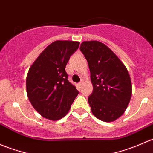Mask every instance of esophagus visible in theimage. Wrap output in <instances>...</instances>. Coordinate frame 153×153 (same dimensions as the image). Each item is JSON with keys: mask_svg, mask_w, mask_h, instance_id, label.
<instances>
[{"mask_svg": "<svg viewBox=\"0 0 153 153\" xmlns=\"http://www.w3.org/2000/svg\"><path fill=\"white\" fill-rule=\"evenodd\" d=\"M83 84H84V82H83V81H81V82L79 83V86H82Z\"/></svg>", "mask_w": 153, "mask_h": 153, "instance_id": "obj_1", "label": "esophagus"}]
</instances>
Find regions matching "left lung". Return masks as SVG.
<instances>
[{
    "label": "left lung",
    "mask_w": 153,
    "mask_h": 153,
    "mask_svg": "<svg viewBox=\"0 0 153 153\" xmlns=\"http://www.w3.org/2000/svg\"><path fill=\"white\" fill-rule=\"evenodd\" d=\"M80 49L87 60L93 86L88 98L91 111L101 121H115L124 113L132 96L129 72L112 49L100 41H84Z\"/></svg>",
    "instance_id": "1"
}]
</instances>
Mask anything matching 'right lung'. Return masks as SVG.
<instances>
[{
    "instance_id": "add662e5",
    "label": "right lung",
    "mask_w": 153,
    "mask_h": 153,
    "mask_svg": "<svg viewBox=\"0 0 153 153\" xmlns=\"http://www.w3.org/2000/svg\"><path fill=\"white\" fill-rule=\"evenodd\" d=\"M80 42L56 41L34 61L27 73V93L31 104L42 117L57 121L64 118L78 94L68 81L65 67Z\"/></svg>"
}]
</instances>
